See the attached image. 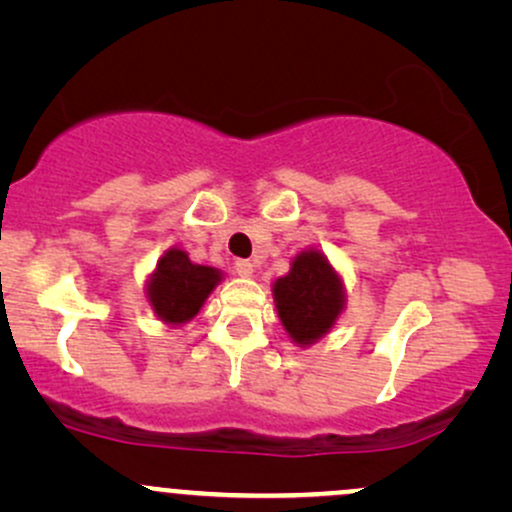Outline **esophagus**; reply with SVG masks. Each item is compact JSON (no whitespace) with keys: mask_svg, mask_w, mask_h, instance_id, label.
Masks as SVG:
<instances>
[{"mask_svg":"<svg viewBox=\"0 0 512 512\" xmlns=\"http://www.w3.org/2000/svg\"><path fill=\"white\" fill-rule=\"evenodd\" d=\"M236 274L238 276H252V274H255V264H252L250 260H238L236 262Z\"/></svg>","mask_w":512,"mask_h":512,"instance_id":"esophagus-1","label":"esophagus"}]
</instances>
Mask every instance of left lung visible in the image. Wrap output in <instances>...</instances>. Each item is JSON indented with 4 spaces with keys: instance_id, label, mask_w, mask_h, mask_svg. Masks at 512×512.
Here are the masks:
<instances>
[{
    "instance_id": "1",
    "label": "left lung",
    "mask_w": 512,
    "mask_h": 512,
    "mask_svg": "<svg viewBox=\"0 0 512 512\" xmlns=\"http://www.w3.org/2000/svg\"><path fill=\"white\" fill-rule=\"evenodd\" d=\"M276 313L298 346H310L332 330L344 310V281L320 250L293 257L289 274L272 286Z\"/></svg>"
}]
</instances>
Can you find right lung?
I'll use <instances>...</instances> for the list:
<instances>
[{"label": "right lung", "mask_w": 512, "mask_h": 512, "mask_svg": "<svg viewBox=\"0 0 512 512\" xmlns=\"http://www.w3.org/2000/svg\"><path fill=\"white\" fill-rule=\"evenodd\" d=\"M221 279L219 269L195 264L185 250L170 248L163 252L154 274L146 281V298L158 320L175 327L190 322L202 310Z\"/></svg>", "instance_id": "right-lung-1"}]
</instances>
